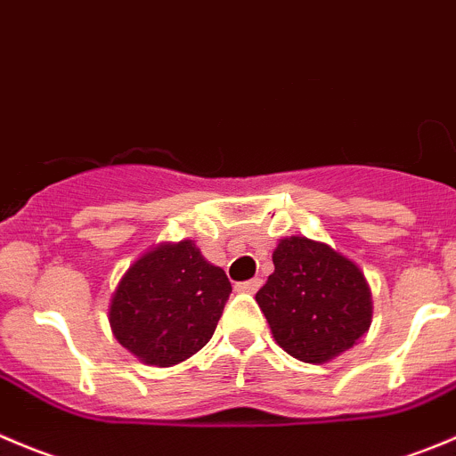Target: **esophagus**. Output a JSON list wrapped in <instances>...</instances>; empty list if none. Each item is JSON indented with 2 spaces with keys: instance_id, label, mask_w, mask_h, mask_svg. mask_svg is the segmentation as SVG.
Here are the masks:
<instances>
[{
  "instance_id": "obj_1",
  "label": "esophagus",
  "mask_w": 456,
  "mask_h": 456,
  "mask_svg": "<svg viewBox=\"0 0 456 456\" xmlns=\"http://www.w3.org/2000/svg\"><path fill=\"white\" fill-rule=\"evenodd\" d=\"M260 285H263V278H251V281L238 282L236 289L245 291V294H256V291L260 289Z\"/></svg>"
}]
</instances>
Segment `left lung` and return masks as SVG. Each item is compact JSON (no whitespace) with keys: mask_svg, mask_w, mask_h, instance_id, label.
Masks as SVG:
<instances>
[{"mask_svg":"<svg viewBox=\"0 0 456 456\" xmlns=\"http://www.w3.org/2000/svg\"><path fill=\"white\" fill-rule=\"evenodd\" d=\"M273 273L256 294L278 346L303 363H327L363 338L372 291L359 265L325 242L282 238Z\"/></svg>","mask_w":456,"mask_h":456,"instance_id":"1","label":"left lung"}]
</instances>
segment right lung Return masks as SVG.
<instances>
[{
	"instance_id": "add662e5",
	"label": "right lung",
	"mask_w": 456,
	"mask_h": 456,
	"mask_svg": "<svg viewBox=\"0 0 456 456\" xmlns=\"http://www.w3.org/2000/svg\"><path fill=\"white\" fill-rule=\"evenodd\" d=\"M229 294L227 273L207 263L193 240L160 242L118 282L110 330L142 363L171 368L209 343Z\"/></svg>"
}]
</instances>
